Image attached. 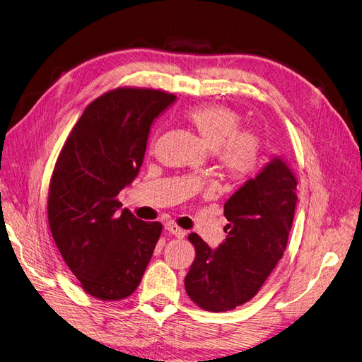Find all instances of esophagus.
Segmentation results:
<instances>
[{"mask_svg":"<svg viewBox=\"0 0 362 362\" xmlns=\"http://www.w3.org/2000/svg\"><path fill=\"white\" fill-rule=\"evenodd\" d=\"M164 228H165L167 233H170V235L176 236V238H185V235H186L185 230H182L180 227H177L174 223H167Z\"/></svg>","mask_w":362,"mask_h":362,"instance_id":"obj_1","label":"esophagus"}]
</instances>
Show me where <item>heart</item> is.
<instances>
[{
  "label": "heart",
  "mask_w": 362,
  "mask_h": 362,
  "mask_svg": "<svg viewBox=\"0 0 362 362\" xmlns=\"http://www.w3.org/2000/svg\"><path fill=\"white\" fill-rule=\"evenodd\" d=\"M185 119L202 141L216 153L218 167L231 180H245L260 162V139L242 131L240 115L224 105H200L185 112Z\"/></svg>",
  "instance_id": "1"
}]
</instances>
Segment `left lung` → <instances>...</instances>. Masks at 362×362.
<instances>
[{
	"label": "left lung",
	"mask_w": 362,
	"mask_h": 362,
	"mask_svg": "<svg viewBox=\"0 0 362 362\" xmlns=\"http://www.w3.org/2000/svg\"><path fill=\"white\" fill-rule=\"evenodd\" d=\"M296 186L288 162L274 156L226 202L227 236L216 250L191 233L195 260L185 288L198 307L228 311L255 296L286 251L298 204Z\"/></svg>",
	"instance_id": "8db88e82"
}]
</instances>
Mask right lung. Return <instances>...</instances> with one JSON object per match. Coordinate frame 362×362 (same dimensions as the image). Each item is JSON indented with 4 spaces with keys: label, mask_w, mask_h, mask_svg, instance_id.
<instances>
[{
    "label": "right lung",
    "mask_w": 362,
    "mask_h": 362,
    "mask_svg": "<svg viewBox=\"0 0 362 362\" xmlns=\"http://www.w3.org/2000/svg\"><path fill=\"white\" fill-rule=\"evenodd\" d=\"M176 96L115 88L93 100L60 151L49 183L48 221L66 264L88 295L120 300L134 293L160 236L119 192L141 168L150 126Z\"/></svg>",
    "instance_id": "obj_1"
}]
</instances>
